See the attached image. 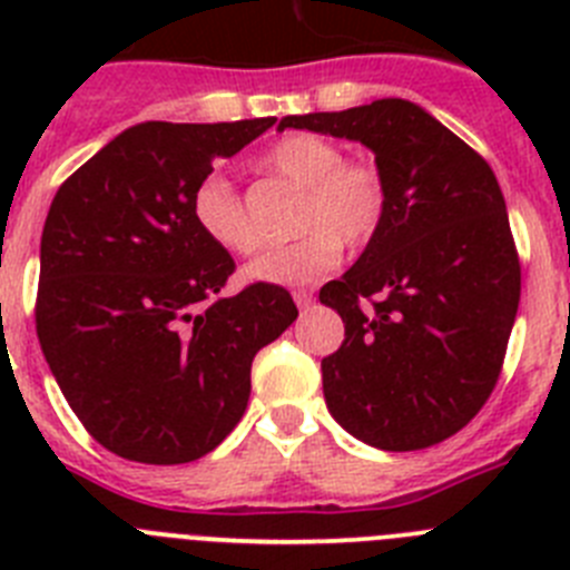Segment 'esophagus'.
I'll return each instance as SVG.
<instances>
[{
    "instance_id": "obj_1",
    "label": "esophagus",
    "mask_w": 570,
    "mask_h": 570,
    "mask_svg": "<svg viewBox=\"0 0 570 570\" xmlns=\"http://www.w3.org/2000/svg\"><path fill=\"white\" fill-rule=\"evenodd\" d=\"M294 302L299 311H308L314 305V294L311 291H294Z\"/></svg>"
}]
</instances>
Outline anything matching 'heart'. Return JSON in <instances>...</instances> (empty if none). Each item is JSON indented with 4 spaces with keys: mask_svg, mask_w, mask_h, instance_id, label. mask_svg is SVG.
I'll list each match as a JSON object with an SVG mask.
<instances>
[{
    "mask_svg": "<svg viewBox=\"0 0 570 570\" xmlns=\"http://www.w3.org/2000/svg\"><path fill=\"white\" fill-rule=\"evenodd\" d=\"M256 168L299 188L291 228L296 239L250 262L245 276L274 285H308L340 265L347 250L367 248L387 214V183L380 165L345 156L325 136L288 134L259 156ZM190 219L199 234L230 256L259 250L262 234L248 205L219 174L199 179L190 194Z\"/></svg>",
    "mask_w": 570,
    "mask_h": 570,
    "instance_id": "heart-1",
    "label": "heart"
}]
</instances>
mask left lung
Returning <instances> with one entry per match:
<instances>
[{
    "mask_svg": "<svg viewBox=\"0 0 570 570\" xmlns=\"http://www.w3.org/2000/svg\"><path fill=\"white\" fill-rule=\"evenodd\" d=\"M285 128L367 145L387 183L380 234L320 291L345 322L322 360L331 416L382 451L454 436L500 380L520 308V254L491 165L405 99L285 116Z\"/></svg>",
    "mask_w": 570,
    "mask_h": 570,
    "instance_id": "left-lung-1",
    "label": "left lung"
}]
</instances>
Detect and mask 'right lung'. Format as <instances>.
<instances>
[{
    "label": "right lung",
    "mask_w": 570,
    "mask_h": 570,
    "mask_svg": "<svg viewBox=\"0 0 570 570\" xmlns=\"http://www.w3.org/2000/svg\"><path fill=\"white\" fill-rule=\"evenodd\" d=\"M274 122L134 125L50 203L37 336L68 405L110 454L183 465L214 451L245 414L256 351L299 314L271 282L223 296L234 256L190 219L214 159Z\"/></svg>",
    "instance_id": "right-lung-1"
}]
</instances>
